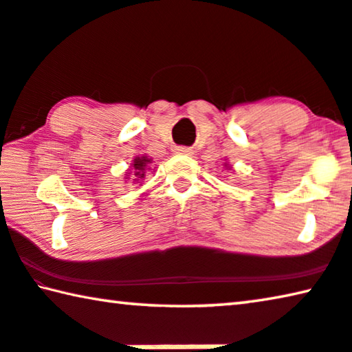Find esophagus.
Masks as SVG:
<instances>
[{"mask_svg": "<svg viewBox=\"0 0 352 352\" xmlns=\"http://www.w3.org/2000/svg\"><path fill=\"white\" fill-rule=\"evenodd\" d=\"M175 153L176 154H186V155H188V154H192V149L190 148H186V146H176Z\"/></svg>", "mask_w": 352, "mask_h": 352, "instance_id": "1", "label": "esophagus"}]
</instances>
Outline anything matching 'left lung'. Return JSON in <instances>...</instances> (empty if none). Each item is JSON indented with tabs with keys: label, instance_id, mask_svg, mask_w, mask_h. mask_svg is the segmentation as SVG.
Segmentation results:
<instances>
[{
	"label": "left lung",
	"instance_id": "8db88e82",
	"mask_svg": "<svg viewBox=\"0 0 352 352\" xmlns=\"http://www.w3.org/2000/svg\"><path fill=\"white\" fill-rule=\"evenodd\" d=\"M223 165H225V168H226V170H231V168H232V166L228 164V162H225Z\"/></svg>",
	"mask_w": 352,
	"mask_h": 352
}]
</instances>
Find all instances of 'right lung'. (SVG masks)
Listing matches in <instances>:
<instances>
[{"instance_id":"1","label":"right lung","mask_w":352,"mask_h":352,"mask_svg":"<svg viewBox=\"0 0 352 352\" xmlns=\"http://www.w3.org/2000/svg\"><path fill=\"white\" fill-rule=\"evenodd\" d=\"M151 164H153V159L148 157V155H137V157L132 160L131 168L126 171V177H124V179L129 181L132 176L133 177L132 184L143 182V179L146 177V173L153 170L151 168Z\"/></svg>"}]
</instances>
